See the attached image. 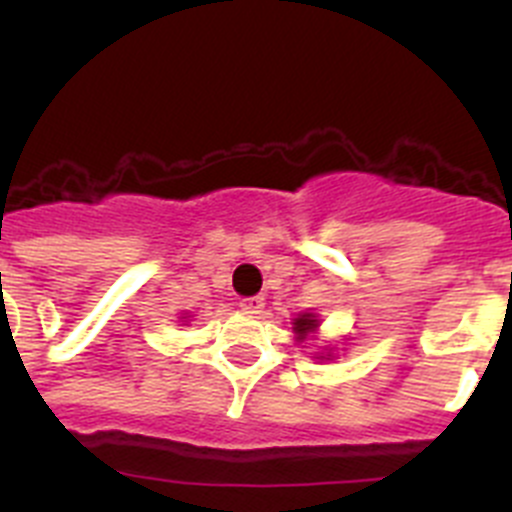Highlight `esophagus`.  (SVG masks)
Instances as JSON below:
<instances>
[{"mask_svg": "<svg viewBox=\"0 0 512 512\" xmlns=\"http://www.w3.org/2000/svg\"><path fill=\"white\" fill-rule=\"evenodd\" d=\"M241 310L243 312H251V315H256V312L264 310V297H243L241 300Z\"/></svg>", "mask_w": 512, "mask_h": 512, "instance_id": "1", "label": "esophagus"}]
</instances>
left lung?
<instances>
[{
  "label": "left lung",
  "instance_id": "1",
  "mask_svg": "<svg viewBox=\"0 0 512 512\" xmlns=\"http://www.w3.org/2000/svg\"><path fill=\"white\" fill-rule=\"evenodd\" d=\"M318 328H320V318L318 315H315V312H300V315H297L295 320H292V333H295V341L297 343H305L307 338H310V341H315V333H318ZM333 351H336V348L333 346H325V348H320L318 354H315V359H320V361H333L336 359V356H333Z\"/></svg>",
  "mask_w": 512,
  "mask_h": 512
}]
</instances>
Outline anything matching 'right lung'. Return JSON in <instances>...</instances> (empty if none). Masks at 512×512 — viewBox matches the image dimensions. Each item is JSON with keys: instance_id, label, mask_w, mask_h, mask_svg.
<instances>
[{"instance_id": "right-lung-1", "label": "right lung", "mask_w": 512, "mask_h": 512, "mask_svg": "<svg viewBox=\"0 0 512 512\" xmlns=\"http://www.w3.org/2000/svg\"><path fill=\"white\" fill-rule=\"evenodd\" d=\"M184 323H187V320H184Z\"/></svg>"}]
</instances>
